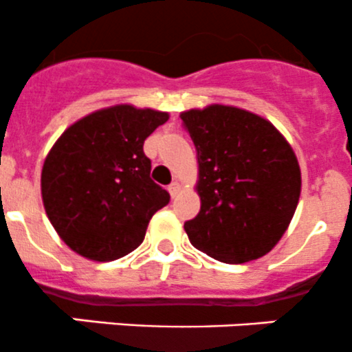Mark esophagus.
<instances>
[{
    "instance_id": "esophagus-1",
    "label": "esophagus",
    "mask_w": 352,
    "mask_h": 352,
    "mask_svg": "<svg viewBox=\"0 0 352 352\" xmlns=\"http://www.w3.org/2000/svg\"><path fill=\"white\" fill-rule=\"evenodd\" d=\"M179 188H181V186H179V183H176V181H175V183L169 184L168 190H169V193H171V197H173V198H175L177 193H179Z\"/></svg>"
}]
</instances>
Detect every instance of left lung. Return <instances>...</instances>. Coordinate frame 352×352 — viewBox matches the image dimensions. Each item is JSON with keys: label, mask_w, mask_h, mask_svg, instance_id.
<instances>
[{"label": "left lung", "mask_w": 352, "mask_h": 352, "mask_svg": "<svg viewBox=\"0 0 352 352\" xmlns=\"http://www.w3.org/2000/svg\"><path fill=\"white\" fill-rule=\"evenodd\" d=\"M197 147L201 207L184 222L190 243L226 263L269 253L286 232L301 193V171L272 123L231 106L181 114Z\"/></svg>", "instance_id": "8db88e82"}]
</instances>
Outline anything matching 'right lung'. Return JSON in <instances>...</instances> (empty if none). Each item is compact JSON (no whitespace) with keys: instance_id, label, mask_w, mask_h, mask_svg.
I'll return each mask as SVG.
<instances>
[{"instance_id":"right-lung-1","label":"right lung","mask_w":352,"mask_h":352,"mask_svg":"<svg viewBox=\"0 0 352 352\" xmlns=\"http://www.w3.org/2000/svg\"><path fill=\"white\" fill-rule=\"evenodd\" d=\"M168 113L114 106L68 128L44 161L41 190L59 238L78 255L109 262L133 252L169 193L151 177L144 142Z\"/></svg>"}]
</instances>
